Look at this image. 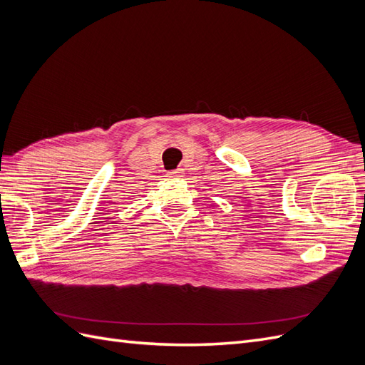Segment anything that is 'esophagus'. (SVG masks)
<instances>
[{
  "mask_svg": "<svg viewBox=\"0 0 365 365\" xmlns=\"http://www.w3.org/2000/svg\"><path fill=\"white\" fill-rule=\"evenodd\" d=\"M182 169H175V170H170L168 172V176H170V178H180V176H182Z\"/></svg>",
  "mask_w": 365,
  "mask_h": 365,
  "instance_id": "1",
  "label": "esophagus"
}]
</instances>
